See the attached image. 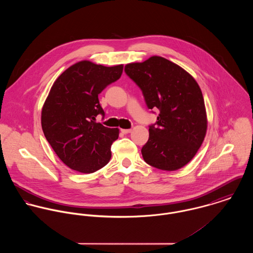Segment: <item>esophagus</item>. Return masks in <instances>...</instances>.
I'll return each instance as SVG.
<instances>
[{
	"mask_svg": "<svg viewBox=\"0 0 253 253\" xmlns=\"http://www.w3.org/2000/svg\"><path fill=\"white\" fill-rule=\"evenodd\" d=\"M121 131L124 133V134H126V133H129V132H131V129L129 128V129H125V128H122L121 129Z\"/></svg>",
	"mask_w": 253,
	"mask_h": 253,
	"instance_id": "1",
	"label": "esophagus"
}]
</instances>
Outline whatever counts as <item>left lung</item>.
I'll return each instance as SVG.
<instances>
[{"mask_svg": "<svg viewBox=\"0 0 253 253\" xmlns=\"http://www.w3.org/2000/svg\"><path fill=\"white\" fill-rule=\"evenodd\" d=\"M125 72L141 89L147 107L160 113L157 122L149 126V139L141 149L145 162L162 170L179 169L194 158L207 132L205 101L198 83L161 56L126 64Z\"/></svg>", "mask_w": 253, "mask_h": 253, "instance_id": "obj_1", "label": "left lung"}]
</instances>
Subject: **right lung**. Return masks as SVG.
Wrapping results in <instances>:
<instances>
[{
    "label": "right lung",
    "mask_w": 253,
    "mask_h": 253,
    "mask_svg": "<svg viewBox=\"0 0 253 253\" xmlns=\"http://www.w3.org/2000/svg\"><path fill=\"white\" fill-rule=\"evenodd\" d=\"M123 65L106 67L80 61L52 84L42 110L43 134L58 158L70 169L92 173L108 164L118 128L95 122L104 117L98 94L119 80Z\"/></svg>",
    "instance_id": "1"
}]
</instances>
